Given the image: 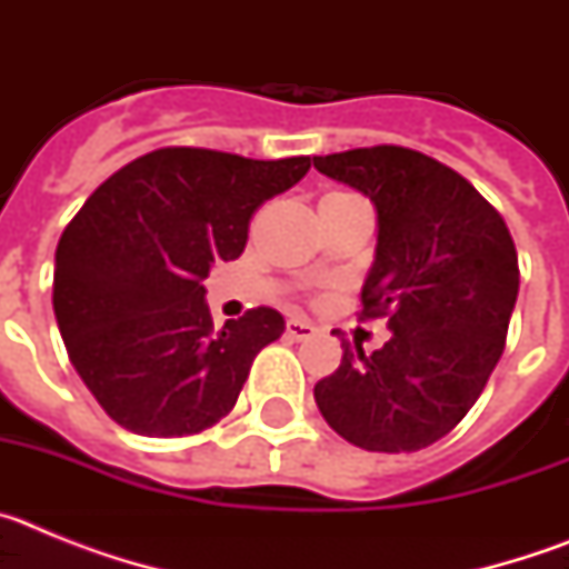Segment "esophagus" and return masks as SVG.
<instances>
[{
	"label": "esophagus",
	"mask_w": 569,
	"mask_h": 569,
	"mask_svg": "<svg viewBox=\"0 0 569 569\" xmlns=\"http://www.w3.org/2000/svg\"><path fill=\"white\" fill-rule=\"evenodd\" d=\"M288 336L293 341H305V339H310V336L316 333V328L313 325H310V321H305V319H288Z\"/></svg>",
	"instance_id": "obj_1"
}]
</instances>
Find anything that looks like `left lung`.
I'll use <instances>...</instances> for the list:
<instances>
[{
	"instance_id": "1",
	"label": "left lung",
	"mask_w": 569,
	"mask_h": 569,
	"mask_svg": "<svg viewBox=\"0 0 569 569\" xmlns=\"http://www.w3.org/2000/svg\"><path fill=\"white\" fill-rule=\"evenodd\" d=\"M313 168L373 202L361 316H387L393 333L370 356L341 345L316 405L350 445L413 453L465 419L499 365L519 296L516 244L465 176L419 150L356 148L313 156Z\"/></svg>"
}]
</instances>
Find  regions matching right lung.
I'll return each instance as SVG.
<instances>
[{
	"label": "right lung",
	"mask_w": 569,
	"mask_h": 569,
	"mask_svg": "<svg viewBox=\"0 0 569 569\" xmlns=\"http://www.w3.org/2000/svg\"><path fill=\"white\" fill-rule=\"evenodd\" d=\"M310 170L204 148H162L116 170L64 228L53 313L104 413L150 439L202 433L233 410L261 347L284 333L270 308L213 328L204 284L239 259L250 216Z\"/></svg>",
	"instance_id": "add662e5"
}]
</instances>
